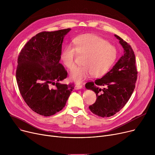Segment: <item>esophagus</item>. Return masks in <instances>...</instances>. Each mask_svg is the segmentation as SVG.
Listing matches in <instances>:
<instances>
[{
  "instance_id": "34e87169",
  "label": "esophagus",
  "mask_w": 155,
  "mask_h": 155,
  "mask_svg": "<svg viewBox=\"0 0 155 155\" xmlns=\"http://www.w3.org/2000/svg\"><path fill=\"white\" fill-rule=\"evenodd\" d=\"M83 88V86L82 85H77L75 86V90H78V89H81Z\"/></svg>"
}]
</instances>
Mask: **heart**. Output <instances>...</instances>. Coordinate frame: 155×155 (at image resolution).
I'll use <instances>...</instances> for the list:
<instances>
[{"label":"heart","instance_id":"b5f03b06","mask_svg":"<svg viewBox=\"0 0 155 155\" xmlns=\"http://www.w3.org/2000/svg\"><path fill=\"white\" fill-rule=\"evenodd\" d=\"M73 46H64L61 53V60L69 70L75 67L77 53L85 55L84 66L77 67L70 73V78L77 83L83 82L87 77H100L105 75L116 63L118 51L116 46L107 40L95 35H84L73 39Z\"/></svg>","mask_w":155,"mask_h":155}]
</instances>
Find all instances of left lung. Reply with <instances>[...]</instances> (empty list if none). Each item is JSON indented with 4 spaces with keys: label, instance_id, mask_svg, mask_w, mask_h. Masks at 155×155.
Masks as SVG:
<instances>
[{
    "label": "left lung",
    "instance_id": "1",
    "mask_svg": "<svg viewBox=\"0 0 155 155\" xmlns=\"http://www.w3.org/2000/svg\"><path fill=\"white\" fill-rule=\"evenodd\" d=\"M114 36L124 48V54L102 78L85 84V87L93 91L97 96L95 102L88 107L92 113L102 117L114 115L124 106L134 90L137 77L131 46L117 35Z\"/></svg>",
    "mask_w": 155,
    "mask_h": 155
}]
</instances>
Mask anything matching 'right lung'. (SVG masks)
<instances>
[{
	"instance_id": "obj_1",
	"label": "right lung",
	"mask_w": 155,
	"mask_h": 155,
	"mask_svg": "<svg viewBox=\"0 0 155 155\" xmlns=\"http://www.w3.org/2000/svg\"><path fill=\"white\" fill-rule=\"evenodd\" d=\"M70 30L39 32L24 45L18 56L15 76L19 92L29 108L41 116L60 111L74 88L73 84L59 83L67 77L59 61L63 38ZM51 84L56 88H51Z\"/></svg>"
}]
</instances>
